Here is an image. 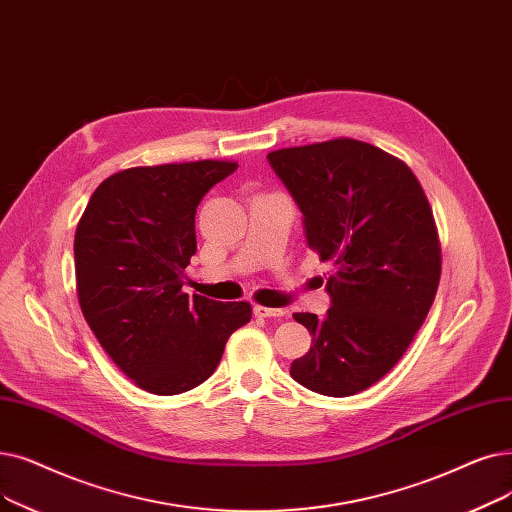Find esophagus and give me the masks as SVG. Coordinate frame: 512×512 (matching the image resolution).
<instances>
[{
  "mask_svg": "<svg viewBox=\"0 0 512 512\" xmlns=\"http://www.w3.org/2000/svg\"><path fill=\"white\" fill-rule=\"evenodd\" d=\"M257 318H280L284 316V309H274V307H265V305H255L253 307Z\"/></svg>",
  "mask_w": 512,
  "mask_h": 512,
  "instance_id": "obj_1",
  "label": "esophagus"
}]
</instances>
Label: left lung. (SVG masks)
Listing matches in <instances>:
<instances>
[{"label": "left lung", "mask_w": 512, "mask_h": 512, "mask_svg": "<svg viewBox=\"0 0 512 512\" xmlns=\"http://www.w3.org/2000/svg\"><path fill=\"white\" fill-rule=\"evenodd\" d=\"M268 161L303 213L307 247L335 268L326 316L293 314L314 345L291 376L322 395H355L402 360L433 305V211L404 161L360 140L282 148Z\"/></svg>", "instance_id": "obj_1"}]
</instances>
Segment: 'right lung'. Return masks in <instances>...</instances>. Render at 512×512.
Wrapping results in <instances>:
<instances>
[{
    "instance_id": "add662e5",
    "label": "right lung",
    "mask_w": 512,
    "mask_h": 512,
    "mask_svg": "<svg viewBox=\"0 0 512 512\" xmlns=\"http://www.w3.org/2000/svg\"><path fill=\"white\" fill-rule=\"evenodd\" d=\"M236 169L232 161L131 167L106 177L79 219L75 278L83 318L110 360L154 395L205 383L232 332L251 320L247 301L182 291L196 253V207Z\"/></svg>"
}]
</instances>
